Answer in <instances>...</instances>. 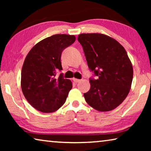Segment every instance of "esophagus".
<instances>
[{
    "mask_svg": "<svg viewBox=\"0 0 151 151\" xmlns=\"http://www.w3.org/2000/svg\"><path fill=\"white\" fill-rule=\"evenodd\" d=\"M73 81H75V83H78L81 81V80H80V79H77V78H73Z\"/></svg>",
    "mask_w": 151,
    "mask_h": 151,
    "instance_id": "esophagus-1",
    "label": "esophagus"
}]
</instances>
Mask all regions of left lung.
<instances>
[{
	"mask_svg": "<svg viewBox=\"0 0 151 151\" xmlns=\"http://www.w3.org/2000/svg\"><path fill=\"white\" fill-rule=\"evenodd\" d=\"M88 68L98 79L89 81L91 88L84 94L89 105L101 112L119 106L131 88L133 68L127 51L120 43L101 33L78 35Z\"/></svg>",
	"mask_w": 151,
	"mask_h": 151,
	"instance_id": "left-lung-1",
	"label": "left lung"
}]
</instances>
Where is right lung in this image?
<instances>
[{"instance_id": "right-lung-1", "label": "right lung", "mask_w": 151, "mask_h": 151, "mask_svg": "<svg viewBox=\"0 0 151 151\" xmlns=\"http://www.w3.org/2000/svg\"><path fill=\"white\" fill-rule=\"evenodd\" d=\"M74 35H55L37 43L25 58L21 71V88L27 101L38 111L50 113L65 104L73 84L63 78V50L75 41Z\"/></svg>"}]
</instances>
